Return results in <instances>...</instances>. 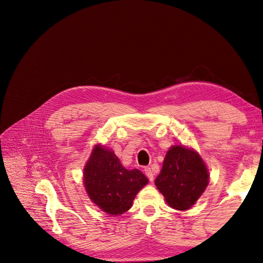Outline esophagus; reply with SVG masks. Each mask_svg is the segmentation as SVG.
Wrapping results in <instances>:
<instances>
[{
    "label": "esophagus",
    "mask_w": 263,
    "mask_h": 263,
    "mask_svg": "<svg viewBox=\"0 0 263 263\" xmlns=\"http://www.w3.org/2000/svg\"><path fill=\"white\" fill-rule=\"evenodd\" d=\"M144 171H145V174H146L147 178L149 179V181L153 182L154 181V173H153V171H151L150 167H145Z\"/></svg>",
    "instance_id": "34e87169"
}]
</instances>
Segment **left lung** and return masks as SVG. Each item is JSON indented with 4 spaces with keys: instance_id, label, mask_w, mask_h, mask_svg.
Returning a JSON list of instances; mask_svg holds the SVG:
<instances>
[{
    "instance_id": "left-lung-1",
    "label": "left lung",
    "mask_w": 263,
    "mask_h": 263,
    "mask_svg": "<svg viewBox=\"0 0 263 263\" xmlns=\"http://www.w3.org/2000/svg\"><path fill=\"white\" fill-rule=\"evenodd\" d=\"M208 182V171L201 158L182 146H174L167 151L155 181L166 202L177 210L190 209Z\"/></svg>"
}]
</instances>
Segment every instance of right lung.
Masks as SVG:
<instances>
[{
	"mask_svg": "<svg viewBox=\"0 0 263 263\" xmlns=\"http://www.w3.org/2000/svg\"><path fill=\"white\" fill-rule=\"evenodd\" d=\"M148 182L139 170L128 171L113 151L96 146L84 170V184L90 199L108 214L127 212Z\"/></svg>",
	"mask_w": 263,
	"mask_h": 263,
	"instance_id": "1",
	"label": "right lung"
}]
</instances>
